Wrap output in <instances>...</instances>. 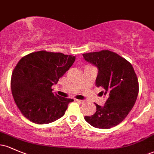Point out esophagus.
<instances>
[{
  "mask_svg": "<svg viewBox=\"0 0 154 154\" xmlns=\"http://www.w3.org/2000/svg\"><path fill=\"white\" fill-rule=\"evenodd\" d=\"M75 100L77 102H78V103H83V100H79V99H75Z\"/></svg>",
  "mask_w": 154,
  "mask_h": 154,
  "instance_id": "34e87169",
  "label": "esophagus"
}]
</instances>
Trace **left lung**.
Listing matches in <instances>:
<instances>
[{"mask_svg": "<svg viewBox=\"0 0 154 154\" xmlns=\"http://www.w3.org/2000/svg\"><path fill=\"white\" fill-rule=\"evenodd\" d=\"M82 55L98 68L95 85L103 88L100 93L107 98L103 106L95 103V113L85 119L96 128L115 127L127 117L137 99L139 84L135 70L128 60L109 50Z\"/></svg>", "mask_w": 154, "mask_h": 154, "instance_id": "1", "label": "left lung"}]
</instances>
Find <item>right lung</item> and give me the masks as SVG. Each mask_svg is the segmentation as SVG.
Returning a JSON list of instances; mask_svg holds the SVG:
<instances>
[{
	"label": "right lung",
	"instance_id": "1",
	"mask_svg": "<svg viewBox=\"0 0 154 154\" xmlns=\"http://www.w3.org/2000/svg\"><path fill=\"white\" fill-rule=\"evenodd\" d=\"M75 56L40 51L22 57L14 69L11 88L17 107L27 119L42 125L63 116L73 99L52 93L53 85L69 69Z\"/></svg>",
	"mask_w": 154,
	"mask_h": 154
}]
</instances>
